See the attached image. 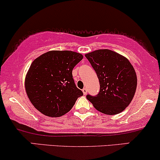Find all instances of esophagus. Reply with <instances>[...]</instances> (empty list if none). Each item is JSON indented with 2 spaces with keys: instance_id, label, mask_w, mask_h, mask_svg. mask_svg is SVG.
Segmentation results:
<instances>
[{
  "instance_id": "obj_1",
  "label": "esophagus",
  "mask_w": 160,
  "mask_h": 160,
  "mask_svg": "<svg viewBox=\"0 0 160 160\" xmlns=\"http://www.w3.org/2000/svg\"><path fill=\"white\" fill-rule=\"evenodd\" d=\"M82 92H83V94L84 95H86L87 94V92H88V90H87V88H83V89H82Z\"/></svg>"
}]
</instances>
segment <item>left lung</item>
<instances>
[{
  "instance_id": "obj_1",
  "label": "left lung",
  "mask_w": 160,
  "mask_h": 160,
  "mask_svg": "<svg viewBox=\"0 0 160 160\" xmlns=\"http://www.w3.org/2000/svg\"><path fill=\"white\" fill-rule=\"evenodd\" d=\"M99 80L97 96L87 98L98 111L115 115L123 111L134 96L137 77L131 62L125 56L104 49L85 54Z\"/></svg>"
}]
</instances>
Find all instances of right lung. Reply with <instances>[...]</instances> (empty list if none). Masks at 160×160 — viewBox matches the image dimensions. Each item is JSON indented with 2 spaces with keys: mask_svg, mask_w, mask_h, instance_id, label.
<instances>
[{
  "mask_svg": "<svg viewBox=\"0 0 160 160\" xmlns=\"http://www.w3.org/2000/svg\"><path fill=\"white\" fill-rule=\"evenodd\" d=\"M80 53L52 50L33 61L26 75L25 90L31 103L50 117H59L72 109L83 92L72 78L74 67L82 60Z\"/></svg>",
  "mask_w": 160,
  "mask_h": 160,
  "instance_id": "1",
  "label": "right lung"
}]
</instances>
